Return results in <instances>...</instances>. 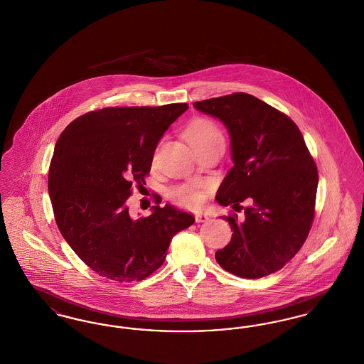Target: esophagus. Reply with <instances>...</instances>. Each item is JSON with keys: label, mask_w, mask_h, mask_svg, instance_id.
<instances>
[{"label": "esophagus", "mask_w": 364, "mask_h": 364, "mask_svg": "<svg viewBox=\"0 0 364 364\" xmlns=\"http://www.w3.org/2000/svg\"><path fill=\"white\" fill-rule=\"evenodd\" d=\"M195 221L199 224V223H206L208 221V217L206 214H203V213H198V214H195Z\"/></svg>", "instance_id": "34e87169"}]
</instances>
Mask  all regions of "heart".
<instances>
[{
  "mask_svg": "<svg viewBox=\"0 0 364 364\" xmlns=\"http://www.w3.org/2000/svg\"><path fill=\"white\" fill-rule=\"evenodd\" d=\"M186 138L198 153L208 146L224 143V135L220 127L208 119L198 117L186 128ZM169 198L178 206L198 208L205 200V193L191 184H178L169 191Z\"/></svg>",
  "mask_w": 364,
  "mask_h": 364,
  "instance_id": "b5f03b06",
  "label": "heart"
}]
</instances>
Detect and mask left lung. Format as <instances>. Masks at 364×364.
Returning <instances> with one entry per match:
<instances>
[{
    "label": "left lung",
    "instance_id": "1",
    "mask_svg": "<svg viewBox=\"0 0 364 364\" xmlns=\"http://www.w3.org/2000/svg\"><path fill=\"white\" fill-rule=\"evenodd\" d=\"M220 119L230 136L233 168L215 200L242 210L223 217L233 230L215 252L218 264L242 278L276 273L306 242L315 214L318 169L304 138L287 114L245 92L195 102Z\"/></svg>",
    "mask_w": 364,
    "mask_h": 364
}]
</instances>
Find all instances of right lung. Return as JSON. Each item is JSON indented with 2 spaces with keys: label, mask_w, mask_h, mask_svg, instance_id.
I'll list each match as a JSON object with an SVG mask.
<instances>
[{
  "label": "right lung",
  "mask_w": 364,
  "mask_h": 364,
  "mask_svg": "<svg viewBox=\"0 0 364 364\" xmlns=\"http://www.w3.org/2000/svg\"><path fill=\"white\" fill-rule=\"evenodd\" d=\"M187 104L104 107L70 122L55 143L49 195L55 224L75 254L102 277L132 282L161 267L176 233L195 223L172 205L132 218L134 183L144 184L159 139Z\"/></svg>",
  "instance_id": "obj_1"
}]
</instances>
